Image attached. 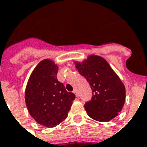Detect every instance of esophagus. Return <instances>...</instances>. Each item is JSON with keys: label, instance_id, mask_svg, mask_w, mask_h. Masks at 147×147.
Wrapping results in <instances>:
<instances>
[{"label": "esophagus", "instance_id": "34e87169", "mask_svg": "<svg viewBox=\"0 0 147 147\" xmlns=\"http://www.w3.org/2000/svg\"><path fill=\"white\" fill-rule=\"evenodd\" d=\"M73 92H74V93H75V94H76V96L78 97V93L77 90H73Z\"/></svg>", "mask_w": 147, "mask_h": 147}]
</instances>
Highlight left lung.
<instances>
[{
  "instance_id": "8db88e82",
  "label": "left lung",
  "mask_w": 147,
  "mask_h": 147,
  "mask_svg": "<svg viewBox=\"0 0 147 147\" xmlns=\"http://www.w3.org/2000/svg\"><path fill=\"white\" fill-rule=\"evenodd\" d=\"M80 75L86 78L92 90V98L84 105L90 117L108 122L121 111L125 103V86L103 57L90 55L84 62H76Z\"/></svg>"
}]
</instances>
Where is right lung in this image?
Instances as JSON below:
<instances>
[{
	"instance_id": "add662e5",
	"label": "right lung",
	"mask_w": 147,
	"mask_h": 147,
	"mask_svg": "<svg viewBox=\"0 0 147 147\" xmlns=\"http://www.w3.org/2000/svg\"><path fill=\"white\" fill-rule=\"evenodd\" d=\"M58 66L52 60H42L34 69L25 90L28 112L39 124L47 128L59 125L66 119L72 101L73 92H67L57 80Z\"/></svg>"
}]
</instances>
